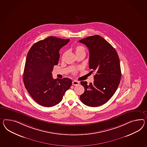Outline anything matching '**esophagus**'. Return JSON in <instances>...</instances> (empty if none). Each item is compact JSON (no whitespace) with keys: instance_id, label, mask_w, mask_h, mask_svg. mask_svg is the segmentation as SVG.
Here are the masks:
<instances>
[{"instance_id":"esophagus-1","label":"esophagus","mask_w":147,"mask_h":147,"mask_svg":"<svg viewBox=\"0 0 147 147\" xmlns=\"http://www.w3.org/2000/svg\"><path fill=\"white\" fill-rule=\"evenodd\" d=\"M79 82H78V81H77V80H73L72 81V85H79Z\"/></svg>"}]
</instances>
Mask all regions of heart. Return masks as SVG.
I'll use <instances>...</instances> for the list:
<instances>
[{
	"label": "heart",
	"mask_w": 147,
	"mask_h": 147,
	"mask_svg": "<svg viewBox=\"0 0 147 147\" xmlns=\"http://www.w3.org/2000/svg\"><path fill=\"white\" fill-rule=\"evenodd\" d=\"M74 50H75V52L76 54L77 55V56L79 54H85V48L83 46L76 45L74 47ZM65 54V53H64L63 54L62 57H64ZM72 72H73L74 74H75L76 73V69H74L72 70Z\"/></svg>",
	"instance_id": "1"
}]
</instances>
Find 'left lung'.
<instances>
[{
  "mask_svg": "<svg viewBox=\"0 0 147 147\" xmlns=\"http://www.w3.org/2000/svg\"><path fill=\"white\" fill-rule=\"evenodd\" d=\"M88 47L90 52L89 68L95 72L93 83L80 82L85 91L80 96L84 105L96 107L109 101L116 92L121 82V65L116 51L98 35L79 41Z\"/></svg>",
  "mask_w": 147,
  "mask_h": 147,
  "instance_id": "left-lung-1",
  "label": "left lung"
}]
</instances>
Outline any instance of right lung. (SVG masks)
I'll list each match as a JSON object with an SVG mask.
<instances>
[{
	"label": "right lung",
	"mask_w": 147,
	"mask_h": 147,
	"mask_svg": "<svg viewBox=\"0 0 147 147\" xmlns=\"http://www.w3.org/2000/svg\"><path fill=\"white\" fill-rule=\"evenodd\" d=\"M69 40L50 36L34 44L28 53L23 83L39 105L45 107L57 105L71 86V79H54L52 74L54 66L58 64L60 49Z\"/></svg>",
	"instance_id": "add662e5"
}]
</instances>
